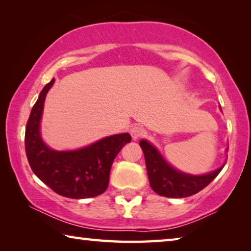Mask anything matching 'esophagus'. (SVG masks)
<instances>
[{"label":"esophagus","mask_w":251,"mask_h":251,"mask_svg":"<svg viewBox=\"0 0 251 251\" xmlns=\"http://www.w3.org/2000/svg\"><path fill=\"white\" fill-rule=\"evenodd\" d=\"M129 133H130L131 138H133L134 141H136V139H138L139 137H142V136L144 135V133H145V130H144V128H143V127H141V126H134V127H131V128L129 129Z\"/></svg>","instance_id":"34e87169"}]
</instances>
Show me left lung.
Wrapping results in <instances>:
<instances>
[{"mask_svg":"<svg viewBox=\"0 0 251 251\" xmlns=\"http://www.w3.org/2000/svg\"><path fill=\"white\" fill-rule=\"evenodd\" d=\"M222 109V107H220ZM145 156L148 179L156 194L169 198H184L197 194L217 177L223 166L205 175H192L182 173L169 165L155 146L142 139L139 142ZM228 151V148L226 150Z\"/></svg>","mask_w":251,"mask_h":251,"instance_id":"obj_1","label":"left lung"}]
</instances>
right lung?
<instances>
[{
  "label": "right lung",
  "instance_id": "1",
  "mask_svg": "<svg viewBox=\"0 0 251 251\" xmlns=\"http://www.w3.org/2000/svg\"><path fill=\"white\" fill-rule=\"evenodd\" d=\"M46 84L34 104L25 128V151L33 173L55 193L67 198L99 196L108 187L112 164L123 146L130 143L128 133L101 138L75 151H55L42 139L41 120L48 92Z\"/></svg>",
  "mask_w": 251,
  "mask_h": 251
}]
</instances>
